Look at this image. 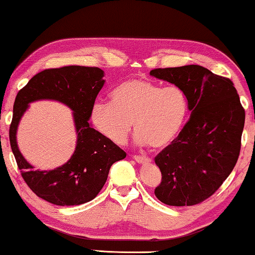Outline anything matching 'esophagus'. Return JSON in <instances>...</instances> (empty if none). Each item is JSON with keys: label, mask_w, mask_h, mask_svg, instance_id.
Masks as SVG:
<instances>
[{"label": "esophagus", "mask_w": 255, "mask_h": 255, "mask_svg": "<svg viewBox=\"0 0 255 255\" xmlns=\"http://www.w3.org/2000/svg\"><path fill=\"white\" fill-rule=\"evenodd\" d=\"M133 158L135 160V162H138V163H147V162H150L149 157L140 156V155H134Z\"/></svg>", "instance_id": "1"}]
</instances>
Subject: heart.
Returning <instances> with one entry per match:
<instances>
[{"instance_id":"b5f03b06","label":"heart","mask_w":255,"mask_h":255,"mask_svg":"<svg viewBox=\"0 0 255 255\" xmlns=\"http://www.w3.org/2000/svg\"><path fill=\"white\" fill-rule=\"evenodd\" d=\"M110 99V102L94 103L91 120L116 145L127 141L134 123L139 143L162 148L176 139L185 122L186 98L173 85L161 87L147 79H128L112 92Z\"/></svg>"}]
</instances>
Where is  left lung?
<instances>
[{
    "mask_svg": "<svg viewBox=\"0 0 255 255\" xmlns=\"http://www.w3.org/2000/svg\"><path fill=\"white\" fill-rule=\"evenodd\" d=\"M176 85L191 112L177 138L155 156L162 180L154 193L169 206H193L219 190L237 163L245 110L234 83L200 65L154 69Z\"/></svg>",
    "mask_w": 255,
    "mask_h": 255,
    "instance_id": "left-lung-1",
    "label": "left lung"
}]
</instances>
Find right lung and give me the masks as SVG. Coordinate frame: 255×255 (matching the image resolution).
Returning <instances> with one entry per match:
<instances>
[{
    "mask_svg": "<svg viewBox=\"0 0 255 255\" xmlns=\"http://www.w3.org/2000/svg\"><path fill=\"white\" fill-rule=\"evenodd\" d=\"M105 72L95 66L70 65L36 73L18 92L13 105L9 138L12 153L25 183L50 204L75 206L97 197L108 178L109 169L127 153L109 141L88 123L91 110L105 84ZM56 100L71 108L77 131L76 150L70 160L54 171H34L16 146L15 133L28 103Z\"/></svg>",
    "mask_w": 255,
    "mask_h": 255,
    "instance_id": "add662e5",
    "label": "right lung"
}]
</instances>
